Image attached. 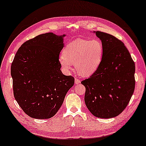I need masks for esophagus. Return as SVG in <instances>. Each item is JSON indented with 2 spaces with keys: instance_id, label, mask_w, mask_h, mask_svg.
Segmentation results:
<instances>
[{
  "instance_id": "obj_1",
  "label": "esophagus",
  "mask_w": 146,
  "mask_h": 146,
  "mask_svg": "<svg viewBox=\"0 0 146 146\" xmlns=\"http://www.w3.org/2000/svg\"><path fill=\"white\" fill-rule=\"evenodd\" d=\"M74 82H75V83L76 84H79V83H81V81L79 80V79H78V78H75V80H74Z\"/></svg>"
}]
</instances>
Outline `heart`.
<instances>
[{
	"label": "heart",
	"mask_w": 146,
	"mask_h": 146,
	"mask_svg": "<svg viewBox=\"0 0 146 146\" xmlns=\"http://www.w3.org/2000/svg\"><path fill=\"white\" fill-rule=\"evenodd\" d=\"M104 47L98 39L78 38L69 42L59 58L60 65L65 72L71 70L72 64L79 74L89 76L95 72L101 65Z\"/></svg>",
	"instance_id": "heart-1"
}]
</instances>
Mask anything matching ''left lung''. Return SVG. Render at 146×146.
I'll list each match as a JSON object with an SVG mask.
<instances>
[{"instance_id": "left-lung-1", "label": "left lung", "mask_w": 146, "mask_h": 146, "mask_svg": "<svg viewBox=\"0 0 146 146\" xmlns=\"http://www.w3.org/2000/svg\"><path fill=\"white\" fill-rule=\"evenodd\" d=\"M94 33L103 43L104 54L97 70L81 82L86 88L85 102L95 117L110 119L123 111L133 94L135 63L121 40L108 33Z\"/></svg>"}]
</instances>
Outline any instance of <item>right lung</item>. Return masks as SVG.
<instances>
[{
	"label": "right lung",
	"instance_id": "obj_1",
	"mask_svg": "<svg viewBox=\"0 0 146 146\" xmlns=\"http://www.w3.org/2000/svg\"><path fill=\"white\" fill-rule=\"evenodd\" d=\"M66 35L47 33L23 43L11 66L14 97L23 111L37 119L57 113L74 78L61 71L59 56Z\"/></svg>",
	"mask_w": 146,
	"mask_h": 146
}]
</instances>
